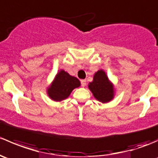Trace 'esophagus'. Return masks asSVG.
I'll return each instance as SVG.
<instances>
[{"instance_id": "obj_1", "label": "esophagus", "mask_w": 158, "mask_h": 158, "mask_svg": "<svg viewBox=\"0 0 158 158\" xmlns=\"http://www.w3.org/2000/svg\"><path fill=\"white\" fill-rule=\"evenodd\" d=\"M81 84H82V87H85L86 85V81L85 79H82V80H81Z\"/></svg>"}]
</instances>
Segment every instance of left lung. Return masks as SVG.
<instances>
[{
  "label": "left lung",
  "mask_w": 158,
  "mask_h": 158,
  "mask_svg": "<svg viewBox=\"0 0 158 158\" xmlns=\"http://www.w3.org/2000/svg\"><path fill=\"white\" fill-rule=\"evenodd\" d=\"M94 98L102 103H108L114 98L115 89L103 69H98L93 76V80L88 85Z\"/></svg>",
  "instance_id": "8db88e82"
}]
</instances>
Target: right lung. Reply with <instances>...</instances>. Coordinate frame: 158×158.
Returning a JSON list of instances; mask_svg holds the SVG:
<instances>
[{"instance_id": "obj_1", "label": "right lung", "mask_w": 158, "mask_h": 158, "mask_svg": "<svg viewBox=\"0 0 158 158\" xmlns=\"http://www.w3.org/2000/svg\"><path fill=\"white\" fill-rule=\"evenodd\" d=\"M81 85L80 81L67 72L60 69L47 87V93L49 98L55 102H61L69 96L73 89Z\"/></svg>"}]
</instances>
